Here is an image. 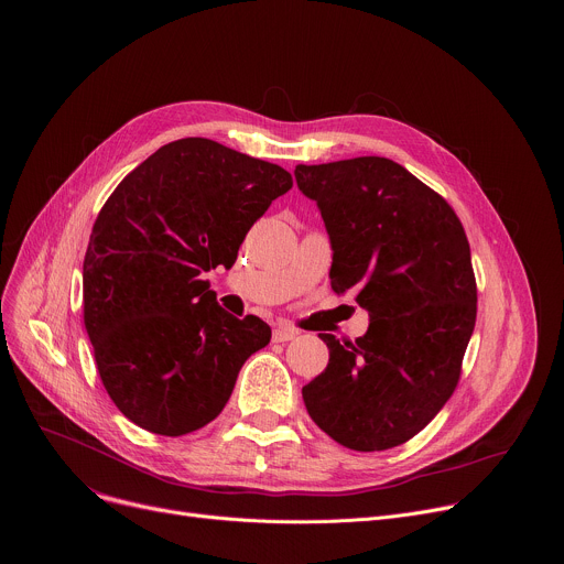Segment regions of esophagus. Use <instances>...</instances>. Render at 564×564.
<instances>
[{"label":"esophagus","mask_w":564,"mask_h":564,"mask_svg":"<svg viewBox=\"0 0 564 564\" xmlns=\"http://www.w3.org/2000/svg\"><path fill=\"white\" fill-rule=\"evenodd\" d=\"M296 330L294 328H290V326H279V328H274V335H272V339L276 341V344H285V341H292V339H296Z\"/></svg>","instance_id":"obj_1"}]
</instances>
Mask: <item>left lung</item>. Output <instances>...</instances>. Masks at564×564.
<instances>
[{"label":"left lung","instance_id":"1","mask_svg":"<svg viewBox=\"0 0 564 564\" xmlns=\"http://www.w3.org/2000/svg\"><path fill=\"white\" fill-rule=\"evenodd\" d=\"M333 248L330 281L370 314L355 341L318 335L328 368L303 386L312 422L352 451L417 435L453 394L477 314L470 248L451 205L388 158L296 165Z\"/></svg>","mask_w":564,"mask_h":564}]
</instances>
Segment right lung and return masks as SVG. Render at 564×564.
<instances>
[{
    "instance_id": "right-lung-1",
    "label": "right lung",
    "mask_w": 564,
    "mask_h": 564,
    "mask_svg": "<svg viewBox=\"0 0 564 564\" xmlns=\"http://www.w3.org/2000/svg\"><path fill=\"white\" fill-rule=\"evenodd\" d=\"M292 176L207 138L160 147L109 196L83 265L85 326L102 383L140 429L178 437L220 415L238 370L270 344L225 312L203 272L231 268Z\"/></svg>"
}]
</instances>
